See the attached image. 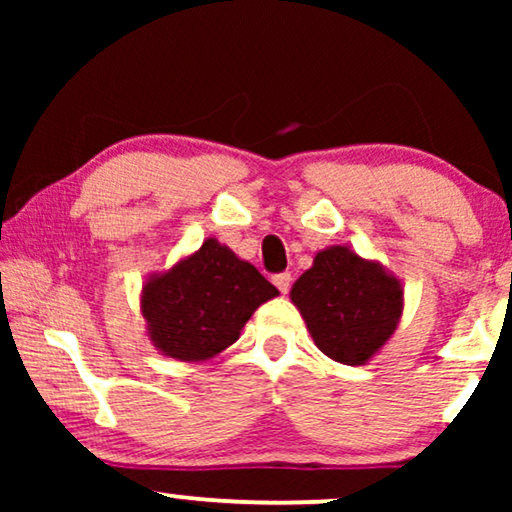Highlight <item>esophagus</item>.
<instances>
[{"label":"esophagus","mask_w":512,"mask_h":512,"mask_svg":"<svg viewBox=\"0 0 512 512\" xmlns=\"http://www.w3.org/2000/svg\"><path fill=\"white\" fill-rule=\"evenodd\" d=\"M272 282H275V286L282 293H286L291 289V272H279V275L272 277Z\"/></svg>","instance_id":"esophagus-1"}]
</instances>
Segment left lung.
<instances>
[{
    "label": "left lung",
    "mask_w": 512,
    "mask_h": 512,
    "mask_svg": "<svg viewBox=\"0 0 512 512\" xmlns=\"http://www.w3.org/2000/svg\"><path fill=\"white\" fill-rule=\"evenodd\" d=\"M289 296L314 345L345 366L373 359L403 317L401 279L345 244L321 249Z\"/></svg>",
    "instance_id": "1"
}]
</instances>
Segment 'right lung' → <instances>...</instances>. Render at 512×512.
Wrapping results in <instances>:
<instances>
[{"label":"right lung","instance_id":"right-lung-1","mask_svg":"<svg viewBox=\"0 0 512 512\" xmlns=\"http://www.w3.org/2000/svg\"><path fill=\"white\" fill-rule=\"evenodd\" d=\"M275 296L254 265L207 237L198 251L146 277L139 307L160 354L198 363L233 345L251 314Z\"/></svg>","mask_w":512,"mask_h":512}]
</instances>
